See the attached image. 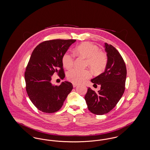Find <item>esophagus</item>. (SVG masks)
I'll list each match as a JSON object with an SVG mask.
<instances>
[{
	"label": "esophagus",
	"mask_w": 150,
	"mask_h": 150,
	"mask_svg": "<svg viewBox=\"0 0 150 150\" xmlns=\"http://www.w3.org/2000/svg\"><path fill=\"white\" fill-rule=\"evenodd\" d=\"M72 86H73L74 87H76V86H78V84H72Z\"/></svg>",
	"instance_id": "obj_1"
}]
</instances>
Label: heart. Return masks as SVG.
Here are the masks:
<instances>
[{
    "instance_id": "1",
    "label": "heart",
    "mask_w": 150,
    "mask_h": 150,
    "mask_svg": "<svg viewBox=\"0 0 150 150\" xmlns=\"http://www.w3.org/2000/svg\"><path fill=\"white\" fill-rule=\"evenodd\" d=\"M75 52L79 56L86 58V65L93 71L99 73L106 69L108 62L107 54L99 50L97 45L90 42H84L77 46ZM62 62L66 69H71L74 66V57L69 52H66L62 58ZM91 76V72L88 70H72L68 72L67 78L74 84H79L90 78Z\"/></svg>"
}]
</instances>
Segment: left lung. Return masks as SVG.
<instances>
[{"instance_id": "8db88e82", "label": "left lung", "mask_w": 150, "mask_h": 150, "mask_svg": "<svg viewBox=\"0 0 150 150\" xmlns=\"http://www.w3.org/2000/svg\"><path fill=\"white\" fill-rule=\"evenodd\" d=\"M108 62L104 72L91 80L94 85H100L96 93L88 89L85 100L88 110L94 114L109 112L117 105L125 91L127 68L121 54L114 47L105 44Z\"/></svg>"}]
</instances>
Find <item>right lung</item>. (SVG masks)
Here are the masks:
<instances>
[{
  "label": "right lung",
  "mask_w": 150,
  "mask_h": 150,
  "mask_svg": "<svg viewBox=\"0 0 150 150\" xmlns=\"http://www.w3.org/2000/svg\"><path fill=\"white\" fill-rule=\"evenodd\" d=\"M75 39H54L40 43L32 52L25 72L26 90L30 100L38 110L45 113L58 111L73 86L69 81L53 86L54 73L65 77L62 58Z\"/></svg>",
  "instance_id": "right-lung-1"
}]
</instances>
